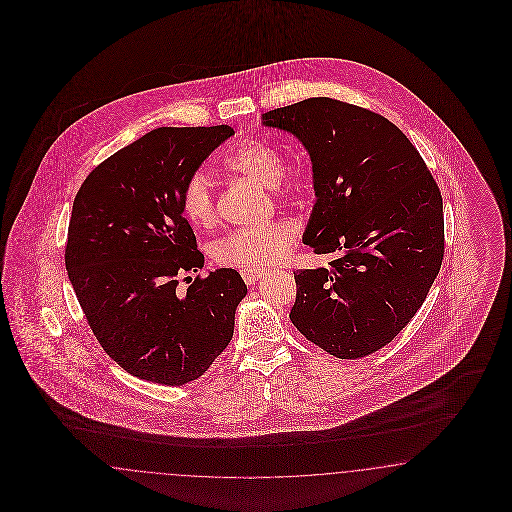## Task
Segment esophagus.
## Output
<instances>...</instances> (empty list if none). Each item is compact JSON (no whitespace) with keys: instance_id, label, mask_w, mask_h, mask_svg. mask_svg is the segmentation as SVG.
<instances>
[{"instance_id":"34e87169","label":"esophagus","mask_w":512,"mask_h":512,"mask_svg":"<svg viewBox=\"0 0 512 512\" xmlns=\"http://www.w3.org/2000/svg\"><path fill=\"white\" fill-rule=\"evenodd\" d=\"M240 274H242V278H244L248 285H255L259 279L263 278L264 270H242Z\"/></svg>"}]
</instances>
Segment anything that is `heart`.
Wrapping results in <instances>:
<instances>
[{
    "mask_svg": "<svg viewBox=\"0 0 512 512\" xmlns=\"http://www.w3.org/2000/svg\"><path fill=\"white\" fill-rule=\"evenodd\" d=\"M227 169L240 172L266 187L279 199H291L300 189L295 176L285 172V159L278 148L263 140H244L223 157ZM182 212L189 223L210 229L217 219L212 184L204 172H193L182 189ZM296 242V227L278 219L257 229H240L216 240L210 248L212 259L223 268L261 270L285 261Z\"/></svg>",
    "mask_w": 512,
    "mask_h": 512,
    "instance_id": "heart-1",
    "label": "heart"
}]
</instances>
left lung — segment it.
<instances>
[{
  "label": "left lung",
  "mask_w": 512,
  "mask_h": 512,
  "mask_svg": "<svg viewBox=\"0 0 512 512\" xmlns=\"http://www.w3.org/2000/svg\"><path fill=\"white\" fill-rule=\"evenodd\" d=\"M263 125L308 150L317 201L302 240L334 255L328 268L296 270L289 317L332 357L372 355L415 317L443 263L434 176L387 118L332 97L264 112Z\"/></svg>",
  "instance_id": "8db88e82"
}]
</instances>
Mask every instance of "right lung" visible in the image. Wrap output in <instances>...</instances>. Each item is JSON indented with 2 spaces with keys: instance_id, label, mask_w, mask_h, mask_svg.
I'll return each instance as SVG.
<instances>
[{
  "instance_id": "add662e5",
  "label": "right lung",
  "mask_w": 512,
  "mask_h": 512,
  "mask_svg": "<svg viewBox=\"0 0 512 512\" xmlns=\"http://www.w3.org/2000/svg\"><path fill=\"white\" fill-rule=\"evenodd\" d=\"M234 135L229 125L159 127L97 165L78 189L65 268L93 336L125 372L167 387L199 379L233 340L248 293L234 268L204 266L182 189Z\"/></svg>"
}]
</instances>
